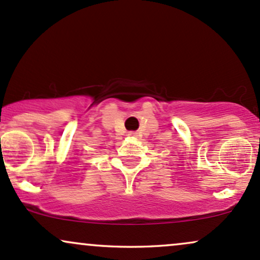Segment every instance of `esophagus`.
I'll use <instances>...</instances> for the list:
<instances>
[{
  "label": "esophagus",
  "mask_w": 260,
  "mask_h": 260,
  "mask_svg": "<svg viewBox=\"0 0 260 260\" xmlns=\"http://www.w3.org/2000/svg\"><path fill=\"white\" fill-rule=\"evenodd\" d=\"M127 136H136V133H134V131H130V133H127Z\"/></svg>",
  "instance_id": "34e87169"
}]
</instances>
